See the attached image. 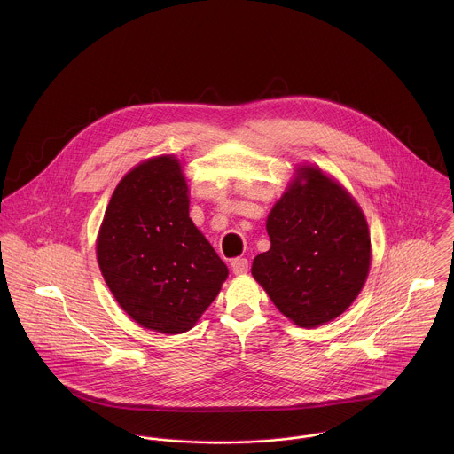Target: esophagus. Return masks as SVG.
I'll use <instances>...</instances> for the list:
<instances>
[{
	"label": "esophagus",
	"instance_id": "esophagus-1",
	"mask_svg": "<svg viewBox=\"0 0 454 454\" xmlns=\"http://www.w3.org/2000/svg\"><path fill=\"white\" fill-rule=\"evenodd\" d=\"M231 267H232V272L234 274H247L248 272V260L247 259H234L231 262Z\"/></svg>",
	"mask_w": 454,
	"mask_h": 454
}]
</instances>
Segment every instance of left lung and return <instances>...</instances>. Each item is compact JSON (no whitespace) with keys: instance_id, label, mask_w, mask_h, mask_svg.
Segmentation results:
<instances>
[{"instance_id":"obj_1","label":"left lung","mask_w":454,"mask_h":454,"mask_svg":"<svg viewBox=\"0 0 454 454\" xmlns=\"http://www.w3.org/2000/svg\"><path fill=\"white\" fill-rule=\"evenodd\" d=\"M265 229L270 248L252 274L288 320L315 328L353 304L369 274L371 234L344 187L318 168H299Z\"/></svg>"}]
</instances>
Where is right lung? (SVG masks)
Segmentation results:
<instances>
[{
    "label": "right lung",
    "instance_id": "1",
    "mask_svg": "<svg viewBox=\"0 0 454 454\" xmlns=\"http://www.w3.org/2000/svg\"><path fill=\"white\" fill-rule=\"evenodd\" d=\"M96 254L121 308L162 333L191 330L229 276L189 216V187L173 155L148 159L121 180Z\"/></svg>",
    "mask_w": 454,
    "mask_h": 454
}]
</instances>
